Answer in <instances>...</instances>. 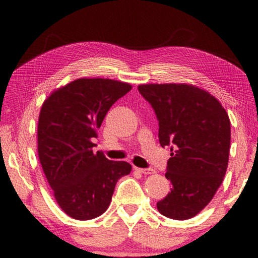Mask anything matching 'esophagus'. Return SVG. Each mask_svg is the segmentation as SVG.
<instances>
[{"mask_svg": "<svg viewBox=\"0 0 258 258\" xmlns=\"http://www.w3.org/2000/svg\"><path fill=\"white\" fill-rule=\"evenodd\" d=\"M134 169L141 172V174H144V175H151V174H154L156 172V170L152 169V168H138V167H134Z\"/></svg>", "mask_w": 258, "mask_h": 258, "instance_id": "esophagus-1", "label": "esophagus"}]
</instances>
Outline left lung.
Segmentation results:
<instances>
[{"label": "left lung", "mask_w": 258, "mask_h": 258, "mask_svg": "<svg viewBox=\"0 0 258 258\" xmlns=\"http://www.w3.org/2000/svg\"><path fill=\"white\" fill-rule=\"evenodd\" d=\"M159 120V142L170 147L166 178L172 188L157 203L162 215L187 220L213 199L226 175L230 119L217 98L193 84H140Z\"/></svg>", "instance_id": "left-lung-1"}]
</instances>
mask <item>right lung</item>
<instances>
[{"label":"right lung","mask_w":258,"mask_h":258,"mask_svg":"<svg viewBox=\"0 0 258 258\" xmlns=\"http://www.w3.org/2000/svg\"><path fill=\"white\" fill-rule=\"evenodd\" d=\"M132 86L110 79H78L56 89L41 106L38 157L54 198L69 217L91 220L108 209L117 180L132 166L93 152L107 111Z\"/></svg>","instance_id":"add662e5"}]
</instances>
